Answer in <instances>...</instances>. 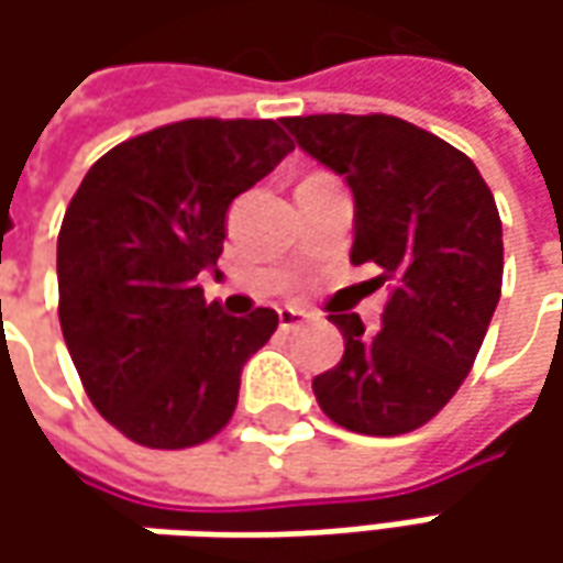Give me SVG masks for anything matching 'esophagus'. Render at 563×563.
<instances>
[{
	"instance_id": "1",
	"label": "esophagus",
	"mask_w": 563,
	"mask_h": 563,
	"mask_svg": "<svg viewBox=\"0 0 563 563\" xmlns=\"http://www.w3.org/2000/svg\"><path fill=\"white\" fill-rule=\"evenodd\" d=\"M313 316L307 313V310H297V307H282L278 310V325H282V332H294V329H300V325H307Z\"/></svg>"
}]
</instances>
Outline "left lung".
<instances>
[{
    "label": "left lung",
    "mask_w": 563,
    "mask_h": 563,
    "mask_svg": "<svg viewBox=\"0 0 563 563\" xmlns=\"http://www.w3.org/2000/svg\"><path fill=\"white\" fill-rule=\"evenodd\" d=\"M297 146L354 194L351 263L391 285L382 329L329 319L344 357L313 378L322 413L360 435H404L461 388L501 297L505 244L492 190L470 156L395 115L282 119Z\"/></svg>",
    "instance_id": "8db88e82"
}]
</instances>
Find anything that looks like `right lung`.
I'll use <instances>...</instances> for the list:
<instances>
[{"mask_svg":"<svg viewBox=\"0 0 563 563\" xmlns=\"http://www.w3.org/2000/svg\"><path fill=\"white\" fill-rule=\"evenodd\" d=\"M294 150L272 119H187L109 150L58 231V322L99 413L143 448H194L238 407L241 369L278 329L206 303L200 272L234 197Z\"/></svg>","mask_w":563,"mask_h":563,"instance_id":"obj_1","label":"right lung"}]
</instances>
